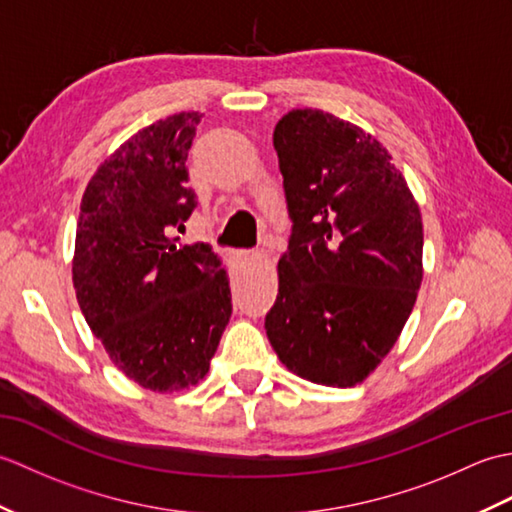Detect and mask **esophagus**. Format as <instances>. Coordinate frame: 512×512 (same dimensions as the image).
<instances>
[{
  "label": "esophagus",
  "mask_w": 512,
  "mask_h": 512,
  "mask_svg": "<svg viewBox=\"0 0 512 512\" xmlns=\"http://www.w3.org/2000/svg\"><path fill=\"white\" fill-rule=\"evenodd\" d=\"M242 255H244V257H253L255 253H242Z\"/></svg>",
  "instance_id": "1"
}]
</instances>
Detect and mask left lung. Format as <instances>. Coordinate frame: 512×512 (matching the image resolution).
Masks as SVG:
<instances>
[{"instance_id": "1", "label": "left lung", "mask_w": 512, "mask_h": 512, "mask_svg": "<svg viewBox=\"0 0 512 512\" xmlns=\"http://www.w3.org/2000/svg\"><path fill=\"white\" fill-rule=\"evenodd\" d=\"M292 235L268 341L292 374L354 387L405 328L422 284V217L387 149L354 123L292 110L275 127Z\"/></svg>"}]
</instances>
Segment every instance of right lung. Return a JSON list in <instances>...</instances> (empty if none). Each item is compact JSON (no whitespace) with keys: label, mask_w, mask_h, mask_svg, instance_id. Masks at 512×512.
Segmentation results:
<instances>
[{"label":"right lung","mask_w":512,"mask_h":512,"mask_svg":"<svg viewBox=\"0 0 512 512\" xmlns=\"http://www.w3.org/2000/svg\"><path fill=\"white\" fill-rule=\"evenodd\" d=\"M200 118L173 114L125 140L85 187L76 224L83 317L112 363L158 394L200 383L233 312L222 259L176 237L195 209L187 156Z\"/></svg>","instance_id":"obj_1"}]
</instances>
